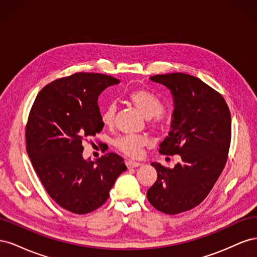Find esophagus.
Listing matches in <instances>:
<instances>
[{"instance_id": "obj_1", "label": "esophagus", "mask_w": 257, "mask_h": 257, "mask_svg": "<svg viewBox=\"0 0 257 257\" xmlns=\"http://www.w3.org/2000/svg\"><path fill=\"white\" fill-rule=\"evenodd\" d=\"M142 164L139 162H135V161H126V166L127 168H135V167H138L141 166Z\"/></svg>"}]
</instances>
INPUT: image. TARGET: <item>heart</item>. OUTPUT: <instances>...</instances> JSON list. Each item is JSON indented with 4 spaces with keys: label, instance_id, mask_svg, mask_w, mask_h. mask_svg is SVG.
I'll return each mask as SVG.
<instances>
[{
    "label": "heart",
    "instance_id": "b5f03b06",
    "mask_svg": "<svg viewBox=\"0 0 257 257\" xmlns=\"http://www.w3.org/2000/svg\"><path fill=\"white\" fill-rule=\"evenodd\" d=\"M127 99L133 104L138 111L145 118L150 119L153 124L160 123L162 120V112L165 107L161 99L149 90L137 89L131 91L127 94ZM115 115V105L107 104L102 110V121L105 125H112ZM146 144V139L139 135H122L114 141L115 149L131 158H137L142 154V149Z\"/></svg>",
    "mask_w": 257,
    "mask_h": 257
}]
</instances>
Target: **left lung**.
Masks as SVG:
<instances>
[{
  "mask_svg": "<svg viewBox=\"0 0 257 257\" xmlns=\"http://www.w3.org/2000/svg\"><path fill=\"white\" fill-rule=\"evenodd\" d=\"M150 79L174 96L172 128L159 151L179 154L181 161L174 168L151 163L158 179L147 197L159 211L178 214L199 205L223 172L231 138L230 112L220 93L197 77L173 73Z\"/></svg>",
  "mask_w": 257,
  "mask_h": 257,
  "instance_id": "1",
  "label": "left lung"
}]
</instances>
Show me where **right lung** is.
I'll return each mask as SVG.
<instances>
[{"label": "right lung", "instance_id": "1", "mask_svg": "<svg viewBox=\"0 0 257 257\" xmlns=\"http://www.w3.org/2000/svg\"><path fill=\"white\" fill-rule=\"evenodd\" d=\"M119 82L104 74L76 73L44 87L31 108L27 152L46 192L67 211H94L126 170L124 160L112 152L95 162L82 158V144L104 126L98 95Z\"/></svg>", "mask_w": 257, "mask_h": 257}]
</instances>
